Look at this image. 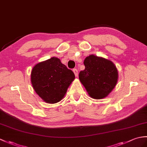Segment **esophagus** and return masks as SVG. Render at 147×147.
I'll return each mask as SVG.
<instances>
[{"label":"esophagus","instance_id":"obj_1","mask_svg":"<svg viewBox=\"0 0 147 147\" xmlns=\"http://www.w3.org/2000/svg\"><path fill=\"white\" fill-rule=\"evenodd\" d=\"M73 73H74L75 76H77L78 74V69H73Z\"/></svg>","mask_w":147,"mask_h":147}]
</instances>
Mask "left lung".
<instances>
[{
  "label": "left lung",
  "mask_w": 147,
  "mask_h": 147,
  "mask_svg": "<svg viewBox=\"0 0 147 147\" xmlns=\"http://www.w3.org/2000/svg\"><path fill=\"white\" fill-rule=\"evenodd\" d=\"M85 69L79 74L80 80L90 96L94 99L106 97L117 83L118 71L111 61L90 55L84 61Z\"/></svg>",
  "instance_id": "1"
}]
</instances>
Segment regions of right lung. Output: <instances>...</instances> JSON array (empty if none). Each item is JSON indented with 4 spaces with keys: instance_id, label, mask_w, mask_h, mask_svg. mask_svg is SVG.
I'll return each instance as SVG.
<instances>
[{
    "instance_id": "obj_1",
    "label": "right lung",
    "mask_w": 147,
    "mask_h": 147,
    "mask_svg": "<svg viewBox=\"0 0 147 147\" xmlns=\"http://www.w3.org/2000/svg\"><path fill=\"white\" fill-rule=\"evenodd\" d=\"M74 78L73 71L54 57L37 64L31 72L34 89L48 103H56L62 100Z\"/></svg>"
}]
</instances>
